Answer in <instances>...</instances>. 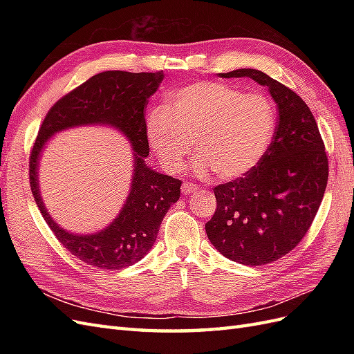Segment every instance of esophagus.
I'll return each instance as SVG.
<instances>
[{"instance_id":"1","label":"esophagus","mask_w":354,"mask_h":354,"mask_svg":"<svg viewBox=\"0 0 354 354\" xmlns=\"http://www.w3.org/2000/svg\"><path fill=\"white\" fill-rule=\"evenodd\" d=\"M198 189H199V187H198L196 185H194V183H185L183 186H181V192H183V194H186V195L195 194V192H196Z\"/></svg>"}]
</instances>
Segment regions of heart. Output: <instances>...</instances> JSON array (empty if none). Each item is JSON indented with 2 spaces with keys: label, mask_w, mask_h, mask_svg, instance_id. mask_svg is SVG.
Here are the masks:
<instances>
[{
  "label": "heart",
  "mask_w": 354,
  "mask_h": 354,
  "mask_svg": "<svg viewBox=\"0 0 354 354\" xmlns=\"http://www.w3.org/2000/svg\"><path fill=\"white\" fill-rule=\"evenodd\" d=\"M276 111L260 93L243 94L220 82H195L169 95L167 108L152 109L146 137L159 162L177 173L192 152L194 171L205 177L239 178L259 165L274 134Z\"/></svg>",
  "instance_id": "1"
}]
</instances>
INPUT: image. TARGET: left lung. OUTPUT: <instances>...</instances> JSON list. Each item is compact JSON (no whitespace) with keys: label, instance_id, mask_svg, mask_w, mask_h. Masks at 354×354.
Segmentation results:
<instances>
[{"label":"left lung","instance_id":"1","mask_svg":"<svg viewBox=\"0 0 354 354\" xmlns=\"http://www.w3.org/2000/svg\"><path fill=\"white\" fill-rule=\"evenodd\" d=\"M221 78H251L269 88L277 127L266 155L248 174L214 187L217 209L207 236L226 259L263 266L292 251L312 226L328 183V158L306 102L261 71L236 69Z\"/></svg>","mask_w":354,"mask_h":354}]
</instances>
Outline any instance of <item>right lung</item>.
<instances>
[{
    "label": "right lung",
    "mask_w": 354,
    "mask_h": 354,
    "mask_svg": "<svg viewBox=\"0 0 354 354\" xmlns=\"http://www.w3.org/2000/svg\"><path fill=\"white\" fill-rule=\"evenodd\" d=\"M162 80V71L152 73L106 71L94 75L53 106L32 147L29 180L42 217L72 255L99 269L121 270L140 261L152 250L169 207L180 198L181 181L156 173L146 164L149 143L145 108ZM81 124L113 126L133 147L135 171L124 207L108 228L90 235H75L62 230L41 202L37 183L39 158L49 137Z\"/></svg>",
    "instance_id": "add662e5"
}]
</instances>
